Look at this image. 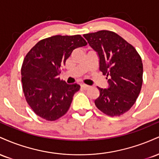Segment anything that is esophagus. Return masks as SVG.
<instances>
[{
  "label": "esophagus",
  "instance_id": "1",
  "mask_svg": "<svg viewBox=\"0 0 159 159\" xmlns=\"http://www.w3.org/2000/svg\"><path fill=\"white\" fill-rule=\"evenodd\" d=\"M81 88H83L84 90H88V89L90 87V86H88V85H87V84H81Z\"/></svg>",
  "mask_w": 159,
  "mask_h": 159
}]
</instances>
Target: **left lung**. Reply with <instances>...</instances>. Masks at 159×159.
<instances>
[{"label": "left lung", "instance_id": "obj_1", "mask_svg": "<svg viewBox=\"0 0 159 159\" xmlns=\"http://www.w3.org/2000/svg\"><path fill=\"white\" fill-rule=\"evenodd\" d=\"M97 53L108 87L100 88L95 105L104 114L120 116L135 103L143 83V63L136 49L118 34L99 30L84 35Z\"/></svg>", "mask_w": 159, "mask_h": 159}]
</instances>
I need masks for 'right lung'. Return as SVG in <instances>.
<instances>
[{
	"label": "right lung",
	"instance_id": "obj_1",
	"mask_svg": "<svg viewBox=\"0 0 159 159\" xmlns=\"http://www.w3.org/2000/svg\"><path fill=\"white\" fill-rule=\"evenodd\" d=\"M87 44L81 35H56L40 40L25 56L21 70L24 93L43 119L54 121L68 111L80 85L68 84L58 75L75 49Z\"/></svg>",
	"mask_w": 159,
	"mask_h": 159
}]
</instances>
